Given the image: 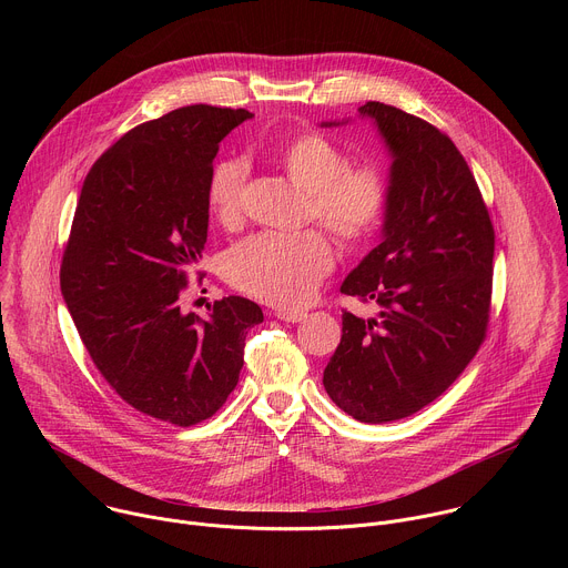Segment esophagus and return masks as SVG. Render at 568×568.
<instances>
[{
    "label": "esophagus",
    "mask_w": 568,
    "mask_h": 568,
    "mask_svg": "<svg viewBox=\"0 0 568 568\" xmlns=\"http://www.w3.org/2000/svg\"><path fill=\"white\" fill-rule=\"evenodd\" d=\"M276 316H278L281 321H287V323H298V321L307 318L305 312H292V310H278Z\"/></svg>",
    "instance_id": "esophagus-1"
}]
</instances>
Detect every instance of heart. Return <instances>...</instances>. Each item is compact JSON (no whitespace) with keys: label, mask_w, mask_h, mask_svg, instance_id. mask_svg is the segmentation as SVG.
Wrapping results in <instances>:
<instances>
[{"label":"heart","mask_w":568,"mask_h":568,"mask_svg":"<svg viewBox=\"0 0 568 568\" xmlns=\"http://www.w3.org/2000/svg\"><path fill=\"white\" fill-rule=\"evenodd\" d=\"M287 178L310 193V213L344 242L368 237L382 222L388 189L379 171L348 166V156L331 139L301 134L278 154ZM250 166L242 159H222L211 171L206 204L211 215L231 226L245 209ZM335 265L331 240L321 231L258 233L224 258L229 283L278 307L305 305L321 278Z\"/></svg>","instance_id":"obj_1"}]
</instances>
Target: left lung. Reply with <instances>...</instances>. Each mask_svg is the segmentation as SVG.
<instances>
[{
	"mask_svg": "<svg viewBox=\"0 0 568 568\" xmlns=\"http://www.w3.org/2000/svg\"><path fill=\"white\" fill-rule=\"evenodd\" d=\"M388 156L382 240L342 292L377 316L342 314L323 386L359 423L420 412L465 371L488 328L495 229L463 154L432 123L379 101L359 108ZM328 121L321 128L344 125Z\"/></svg>",
	"mask_w": 568,
	"mask_h": 568,
	"instance_id": "obj_1",
	"label": "left lung"
}]
</instances>
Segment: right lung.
<instances>
[{"mask_svg": "<svg viewBox=\"0 0 568 568\" xmlns=\"http://www.w3.org/2000/svg\"><path fill=\"white\" fill-rule=\"evenodd\" d=\"M252 116L189 105L132 128L88 173L62 256V298L101 375L136 412L178 427L222 407L263 321L242 296L215 301L206 318L180 307L204 252L220 141Z\"/></svg>", "mask_w": 568, "mask_h": 568, "instance_id": "1", "label": "right lung"}]
</instances>
